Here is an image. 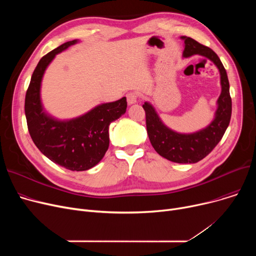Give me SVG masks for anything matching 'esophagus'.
Masks as SVG:
<instances>
[{
    "label": "esophagus",
    "mask_w": 256,
    "mask_h": 256,
    "mask_svg": "<svg viewBox=\"0 0 256 256\" xmlns=\"http://www.w3.org/2000/svg\"><path fill=\"white\" fill-rule=\"evenodd\" d=\"M126 100H128V104H135L137 102V100H138V94L136 92H128L126 94Z\"/></svg>",
    "instance_id": "34e87169"
}]
</instances>
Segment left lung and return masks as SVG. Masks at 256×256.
<instances>
[{
  "instance_id": "obj_1",
  "label": "left lung",
  "mask_w": 256,
  "mask_h": 256,
  "mask_svg": "<svg viewBox=\"0 0 256 256\" xmlns=\"http://www.w3.org/2000/svg\"><path fill=\"white\" fill-rule=\"evenodd\" d=\"M182 38L184 40V57L188 58L198 54L208 58L219 68L222 91L218 98L216 117L208 126L199 132L178 134L168 128L160 121L152 104L145 102L143 109L145 111L147 134L156 152L171 162L191 164L206 158L222 139L230 122L232 98L227 74L217 54L190 37L182 36Z\"/></svg>"
}]
</instances>
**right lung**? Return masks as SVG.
<instances>
[{"instance_id":"right-lung-1","label":"right lung","mask_w":256,"mask_h":256,"mask_svg":"<svg viewBox=\"0 0 256 256\" xmlns=\"http://www.w3.org/2000/svg\"><path fill=\"white\" fill-rule=\"evenodd\" d=\"M67 42L48 52L38 62L26 93L24 113L30 136L52 162L72 171L96 166L109 147V126L126 111V98L102 104L87 114L68 121L48 116L40 102V84L44 70L58 52L74 44Z\"/></svg>"}]
</instances>
